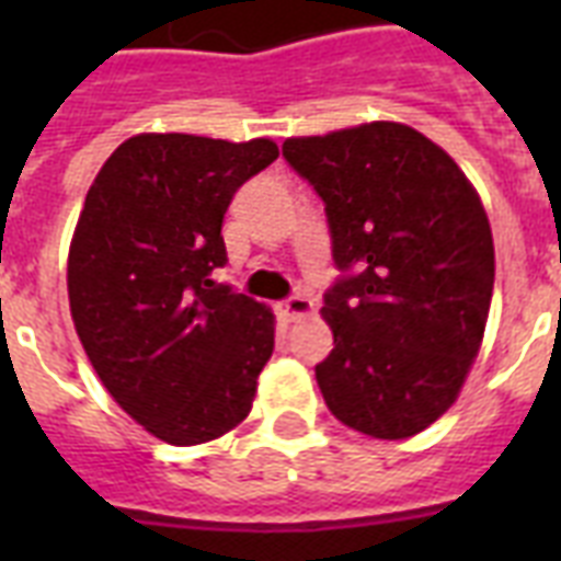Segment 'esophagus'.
<instances>
[{
    "label": "esophagus",
    "mask_w": 561,
    "mask_h": 561,
    "mask_svg": "<svg viewBox=\"0 0 561 561\" xmlns=\"http://www.w3.org/2000/svg\"><path fill=\"white\" fill-rule=\"evenodd\" d=\"M314 311V302L306 297V294H290L288 299H282L279 302V314L285 317V320H299V317H308Z\"/></svg>",
    "instance_id": "obj_1"
}]
</instances>
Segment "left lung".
I'll list each match as a JSON object with an SVG mask.
<instances>
[{
  "label": "left lung",
  "instance_id": "1",
  "mask_svg": "<svg viewBox=\"0 0 561 561\" xmlns=\"http://www.w3.org/2000/svg\"><path fill=\"white\" fill-rule=\"evenodd\" d=\"M325 203L337 282L317 364L325 404L375 439H404L451 408L486 329L495 244L478 192L427 136L399 122L282 145Z\"/></svg>",
  "mask_w": 561,
  "mask_h": 561
}]
</instances>
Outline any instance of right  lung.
<instances>
[{"label":"right lung","instance_id":"1","mask_svg":"<svg viewBox=\"0 0 561 561\" xmlns=\"http://www.w3.org/2000/svg\"><path fill=\"white\" fill-rule=\"evenodd\" d=\"M279 157L271 139L139 134L110 153L69 247L75 332L118 408L171 445L244 422L273 355V314L218 285L232 194Z\"/></svg>","mask_w":561,"mask_h":561}]
</instances>
